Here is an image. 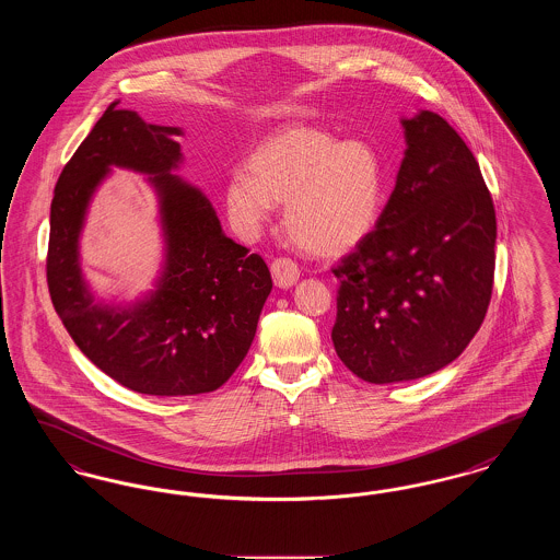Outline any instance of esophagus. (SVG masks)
<instances>
[{"instance_id":"1","label":"esophagus","mask_w":560,"mask_h":560,"mask_svg":"<svg viewBox=\"0 0 560 560\" xmlns=\"http://www.w3.org/2000/svg\"><path fill=\"white\" fill-rule=\"evenodd\" d=\"M270 272H272L275 285L281 288V290H290V288H293V285L298 283V279H300V270H298L295 262L290 260V258H279V260H275V262L270 265Z\"/></svg>"}]
</instances>
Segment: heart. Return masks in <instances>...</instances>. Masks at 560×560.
<instances>
[{
    "instance_id": "b5f03b06",
    "label": "heart",
    "mask_w": 560,
    "mask_h": 560,
    "mask_svg": "<svg viewBox=\"0 0 560 560\" xmlns=\"http://www.w3.org/2000/svg\"><path fill=\"white\" fill-rule=\"evenodd\" d=\"M224 187V208L243 237H256L275 203L283 226L317 258H338L372 233L384 201L386 167L372 142L342 140L323 128L290 124L262 138Z\"/></svg>"
}]
</instances>
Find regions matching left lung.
<instances>
[{"mask_svg":"<svg viewBox=\"0 0 560 560\" xmlns=\"http://www.w3.org/2000/svg\"><path fill=\"white\" fill-rule=\"evenodd\" d=\"M405 153L375 231L334 268L331 340L372 384L443 370L485 319L495 268V210L479 163L432 110L400 117Z\"/></svg>","mask_w":560,"mask_h":560,"instance_id":"left-lung-1","label":"left lung"}]
</instances>
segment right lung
I'll return each instance as SVG.
<instances>
[{
  "instance_id": "obj_1",
  "label": "right lung",
  "mask_w": 560,
  "mask_h": 560,
  "mask_svg": "<svg viewBox=\"0 0 560 560\" xmlns=\"http://www.w3.org/2000/svg\"><path fill=\"white\" fill-rule=\"evenodd\" d=\"M183 133L110 105L65 165L50 208L48 288L58 317L101 372L153 397L220 388L252 347L272 290L265 260L226 237L206 192L176 174ZM115 166L148 176L164 243L154 290L130 303L101 299L80 268L86 213Z\"/></svg>"
}]
</instances>
